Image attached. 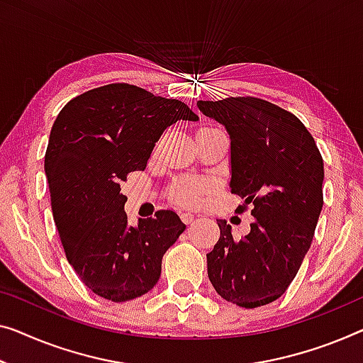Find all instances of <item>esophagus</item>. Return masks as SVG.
<instances>
[{
  "mask_svg": "<svg viewBox=\"0 0 363 363\" xmlns=\"http://www.w3.org/2000/svg\"><path fill=\"white\" fill-rule=\"evenodd\" d=\"M181 220H182L186 225H189V223H191V221L194 220V213H191V212H182V213H181Z\"/></svg>",
  "mask_w": 363,
  "mask_h": 363,
  "instance_id": "34e87169",
  "label": "esophagus"
}]
</instances>
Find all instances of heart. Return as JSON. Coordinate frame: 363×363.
Returning a JSON list of instances; mask_svg holds the SVG:
<instances>
[{"instance_id":"b5f03b06","label":"heart","mask_w":363,"mask_h":363,"mask_svg":"<svg viewBox=\"0 0 363 363\" xmlns=\"http://www.w3.org/2000/svg\"><path fill=\"white\" fill-rule=\"evenodd\" d=\"M200 191H202V189H200L197 184H179V186H176L174 189V199L177 202L194 205L199 202Z\"/></svg>"}]
</instances>
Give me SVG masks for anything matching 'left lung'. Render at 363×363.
<instances>
[{"label":"left lung","mask_w":363,"mask_h":363,"mask_svg":"<svg viewBox=\"0 0 363 363\" xmlns=\"http://www.w3.org/2000/svg\"><path fill=\"white\" fill-rule=\"evenodd\" d=\"M200 112L225 125L231 140V192L252 205L251 231L220 238L207 272L221 298L257 308L285 294L310 250L323 208L324 164L298 117L257 97L199 101Z\"/></svg>","instance_id":"obj_1"}]
</instances>
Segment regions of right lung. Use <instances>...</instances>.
Listing matches in <instances>:
<instances>
[{"label": "right lung", "instance_id": "obj_1", "mask_svg": "<svg viewBox=\"0 0 363 363\" xmlns=\"http://www.w3.org/2000/svg\"><path fill=\"white\" fill-rule=\"evenodd\" d=\"M197 118L181 101L112 83L77 96L53 122L45 151L53 220L68 262L102 298L133 300L160 280L164 252L186 225L160 210L128 226L121 186L147 167L167 127Z\"/></svg>", "mask_w": 363, "mask_h": 363}]
</instances>
